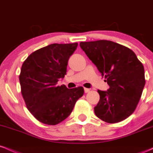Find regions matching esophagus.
Segmentation results:
<instances>
[{
    "instance_id": "34e87169",
    "label": "esophagus",
    "mask_w": 153,
    "mask_h": 153,
    "mask_svg": "<svg viewBox=\"0 0 153 153\" xmlns=\"http://www.w3.org/2000/svg\"><path fill=\"white\" fill-rule=\"evenodd\" d=\"M89 91H90V90H89L88 88H84V92H85V94H86V93H88Z\"/></svg>"
}]
</instances>
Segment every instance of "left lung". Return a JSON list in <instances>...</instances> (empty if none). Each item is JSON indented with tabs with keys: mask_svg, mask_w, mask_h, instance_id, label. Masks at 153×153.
<instances>
[{
	"mask_svg": "<svg viewBox=\"0 0 153 153\" xmlns=\"http://www.w3.org/2000/svg\"><path fill=\"white\" fill-rule=\"evenodd\" d=\"M80 46L109 85L98 90L96 117L114 124L129 117L137 106L145 85V70L132 50L108 40L80 42Z\"/></svg>",
	"mask_w": 153,
	"mask_h": 153,
	"instance_id": "obj_1",
	"label": "left lung"
}]
</instances>
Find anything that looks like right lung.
Returning a JSON list of instances; mask_svg holds the SVG:
<instances>
[{
  "label": "right lung",
  "mask_w": 153,
  "mask_h": 153,
  "mask_svg": "<svg viewBox=\"0 0 153 153\" xmlns=\"http://www.w3.org/2000/svg\"><path fill=\"white\" fill-rule=\"evenodd\" d=\"M77 47L78 43L52 44L32 52L23 63L22 96L28 110L43 124L55 125L65 120L84 94L81 86L57 85L66 75L68 59Z\"/></svg>",
  "instance_id": "obj_1"
}]
</instances>
